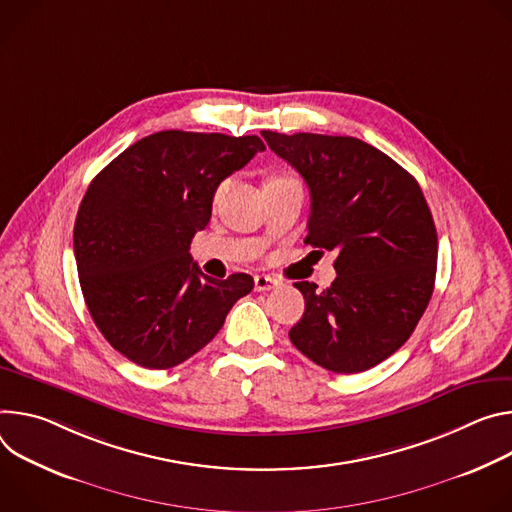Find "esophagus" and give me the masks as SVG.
I'll list each match as a JSON object with an SVG mask.
<instances>
[{
    "label": "esophagus",
    "mask_w": 512,
    "mask_h": 512,
    "mask_svg": "<svg viewBox=\"0 0 512 512\" xmlns=\"http://www.w3.org/2000/svg\"><path fill=\"white\" fill-rule=\"evenodd\" d=\"M278 285H280V282H278L276 278L266 276V274H260V276H256V278H254V287H256V291H272V289H276Z\"/></svg>",
    "instance_id": "obj_1"
}]
</instances>
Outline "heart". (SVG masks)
Masks as SVG:
<instances>
[{"label":"heart","instance_id":"obj_1","mask_svg":"<svg viewBox=\"0 0 512 512\" xmlns=\"http://www.w3.org/2000/svg\"><path fill=\"white\" fill-rule=\"evenodd\" d=\"M223 187H225V185H221V187H219V189H217V197H219V195H221V191H223Z\"/></svg>","mask_w":512,"mask_h":512}]
</instances>
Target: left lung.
Returning a JSON list of instances; mask_svg holds the SVG:
<instances>
[{"mask_svg": "<svg viewBox=\"0 0 512 512\" xmlns=\"http://www.w3.org/2000/svg\"><path fill=\"white\" fill-rule=\"evenodd\" d=\"M262 138L309 187L305 244L337 254L329 289L295 282L305 313L291 342L325 370L364 372L407 342L433 295L437 232L423 191L352 136L264 130Z\"/></svg>", "mask_w": 512, "mask_h": 512, "instance_id": "1", "label": "left lung"}]
</instances>
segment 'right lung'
I'll list each match as a JSON object with an SVG mask.
<instances>
[{"mask_svg": "<svg viewBox=\"0 0 512 512\" xmlns=\"http://www.w3.org/2000/svg\"><path fill=\"white\" fill-rule=\"evenodd\" d=\"M262 150L258 136L164 130L91 181L75 221V260L87 309L113 350L142 368H173L205 348L254 289L244 272L203 274L189 250L219 183Z\"/></svg>", "mask_w": 512, "mask_h": 512, "instance_id": "add662e5", "label": "right lung"}]
</instances>
